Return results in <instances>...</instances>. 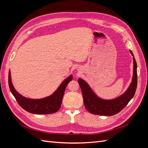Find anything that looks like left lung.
Listing matches in <instances>:
<instances>
[{
  "mask_svg": "<svg viewBox=\"0 0 148 148\" xmlns=\"http://www.w3.org/2000/svg\"><path fill=\"white\" fill-rule=\"evenodd\" d=\"M130 52L133 56V73L132 82L127 91L115 99H102L96 95L84 79L78 78V83L82 89L84 106L90 113L104 116L117 114L128 104L135 95L137 87V64L132 51L130 50Z\"/></svg>",
  "mask_w": 148,
  "mask_h": 148,
  "instance_id": "obj_1",
  "label": "left lung"
}]
</instances>
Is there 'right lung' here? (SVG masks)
Wrapping results in <instances>:
<instances>
[{"instance_id":"obj_1","label":"right lung","mask_w":148,"mask_h":148,"mask_svg":"<svg viewBox=\"0 0 148 148\" xmlns=\"http://www.w3.org/2000/svg\"><path fill=\"white\" fill-rule=\"evenodd\" d=\"M72 75H70L64 80L51 96L41 99H30L23 96L18 92L12 83L10 70L8 72V85L12 95L18 104L24 110L29 113L35 114H49L56 112L60 108L66 86L72 80Z\"/></svg>"}]
</instances>
